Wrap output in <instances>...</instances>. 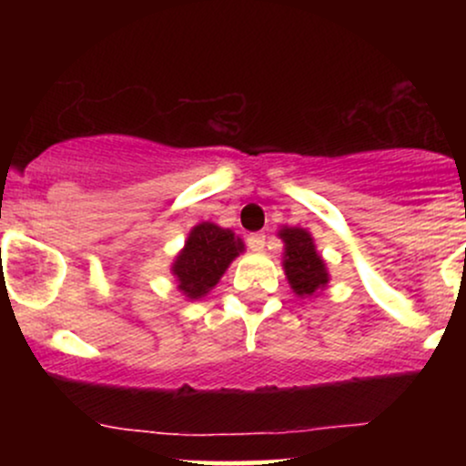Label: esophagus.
<instances>
[{
	"label": "esophagus",
	"mask_w": 466,
	"mask_h": 466,
	"mask_svg": "<svg viewBox=\"0 0 466 466\" xmlns=\"http://www.w3.org/2000/svg\"><path fill=\"white\" fill-rule=\"evenodd\" d=\"M265 234H260V232H256V234H249L248 237V248L251 249V251H260L265 248Z\"/></svg>",
	"instance_id": "34e87169"
}]
</instances>
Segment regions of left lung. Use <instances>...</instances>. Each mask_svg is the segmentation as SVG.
<instances>
[{
  "label": "left lung",
  "instance_id": "1",
  "mask_svg": "<svg viewBox=\"0 0 466 466\" xmlns=\"http://www.w3.org/2000/svg\"><path fill=\"white\" fill-rule=\"evenodd\" d=\"M278 237L285 243V276L293 293L300 298H313L329 285V271L322 256L315 249L313 237L304 228H282Z\"/></svg>",
  "mask_w": 466,
  "mask_h": 466
}]
</instances>
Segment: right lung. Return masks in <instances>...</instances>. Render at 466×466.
Segmentation results:
<instances>
[{"label": "right lung", "instance_id": "obj_1", "mask_svg": "<svg viewBox=\"0 0 466 466\" xmlns=\"http://www.w3.org/2000/svg\"><path fill=\"white\" fill-rule=\"evenodd\" d=\"M243 249V240L234 237L232 229L210 221L199 223L190 229L184 249L170 267L177 278V289L190 300H199L221 280L229 263Z\"/></svg>", "mask_w": 466, "mask_h": 466}]
</instances>
